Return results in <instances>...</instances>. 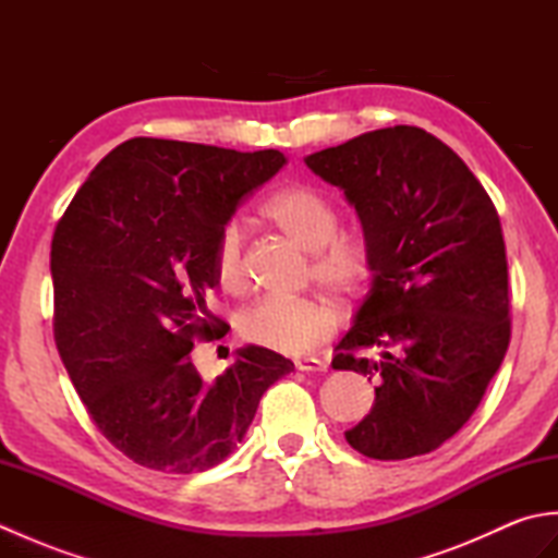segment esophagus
Masks as SVG:
<instances>
[{"label":"esophagus","mask_w":558,"mask_h":558,"mask_svg":"<svg viewBox=\"0 0 558 558\" xmlns=\"http://www.w3.org/2000/svg\"><path fill=\"white\" fill-rule=\"evenodd\" d=\"M294 366H298L300 372H326V369H328L326 362L316 360V357H302V360H294Z\"/></svg>","instance_id":"1"}]
</instances>
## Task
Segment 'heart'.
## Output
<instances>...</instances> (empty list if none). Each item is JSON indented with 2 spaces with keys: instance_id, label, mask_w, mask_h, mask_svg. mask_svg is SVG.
Instances as JSON below:
<instances>
[{
  "instance_id": "heart-1",
  "label": "heart",
  "mask_w": 558,
  "mask_h": 558,
  "mask_svg": "<svg viewBox=\"0 0 558 558\" xmlns=\"http://www.w3.org/2000/svg\"><path fill=\"white\" fill-rule=\"evenodd\" d=\"M266 218L304 252L314 254L312 276L330 298L350 302L369 286L372 246L362 234H338L340 216L330 201L312 186H290L272 196ZM216 278L222 290L246 286L244 230L228 222L216 244ZM333 330V312L316 300H260L240 318V336L252 345L282 354L314 350Z\"/></svg>"
}]
</instances>
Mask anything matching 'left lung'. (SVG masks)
Instances as JSON below:
<instances>
[{
    "label": "left lung",
    "instance_id": "8db88e82",
    "mask_svg": "<svg viewBox=\"0 0 558 558\" xmlns=\"http://www.w3.org/2000/svg\"><path fill=\"white\" fill-rule=\"evenodd\" d=\"M304 162L342 189L374 258L333 357V369L376 381L348 444L374 460L432 453L477 410L511 340L499 213L468 165L420 126L376 129Z\"/></svg>",
    "mask_w": 558,
    "mask_h": 558
}]
</instances>
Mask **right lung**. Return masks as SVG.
I'll return each mask as SVG.
<instances>
[{
	"label": "right lung",
	"mask_w": 558,
	"mask_h": 558,
	"mask_svg": "<svg viewBox=\"0 0 558 558\" xmlns=\"http://www.w3.org/2000/svg\"><path fill=\"white\" fill-rule=\"evenodd\" d=\"M280 150L240 153L129 138L76 192L52 236L54 340L93 422L126 458L192 475L220 465L260 396L294 369L246 345L206 384L194 340H218L208 312L216 244L240 201L280 172Z\"/></svg>",
	"instance_id": "obj_1"
}]
</instances>
